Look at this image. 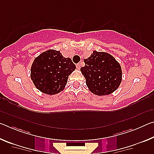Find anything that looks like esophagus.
Listing matches in <instances>:
<instances>
[{
  "label": "esophagus",
  "mask_w": 154,
  "mask_h": 154,
  "mask_svg": "<svg viewBox=\"0 0 154 154\" xmlns=\"http://www.w3.org/2000/svg\"><path fill=\"white\" fill-rule=\"evenodd\" d=\"M76 67L78 69H80V67H81V65H80V64L79 63V64H77V65H76Z\"/></svg>",
  "instance_id": "obj_1"
}]
</instances>
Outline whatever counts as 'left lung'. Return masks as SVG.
<instances>
[{"instance_id":"left-lung-1","label":"left lung","mask_w":154,"mask_h":154,"mask_svg":"<svg viewBox=\"0 0 154 154\" xmlns=\"http://www.w3.org/2000/svg\"><path fill=\"white\" fill-rule=\"evenodd\" d=\"M81 68L88 88L98 96L107 95L118 89L122 82L120 64L110 54L94 51Z\"/></svg>"}]
</instances>
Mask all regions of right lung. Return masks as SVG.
<instances>
[{
    "instance_id": "obj_1",
    "label": "right lung",
    "mask_w": 154,
    "mask_h": 154,
    "mask_svg": "<svg viewBox=\"0 0 154 154\" xmlns=\"http://www.w3.org/2000/svg\"><path fill=\"white\" fill-rule=\"evenodd\" d=\"M75 69L71 58H64L59 51L49 49L35 59L30 77L38 90L53 95L64 89L69 76Z\"/></svg>"
}]
</instances>
